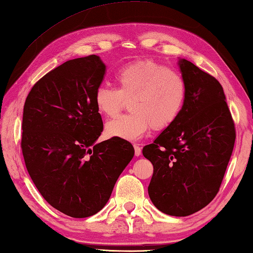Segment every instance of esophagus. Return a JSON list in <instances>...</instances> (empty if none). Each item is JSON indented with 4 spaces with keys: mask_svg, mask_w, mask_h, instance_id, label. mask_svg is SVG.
I'll return each instance as SVG.
<instances>
[{
    "mask_svg": "<svg viewBox=\"0 0 253 253\" xmlns=\"http://www.w3.org/2000/svg\"><path fill=\"white\" fill-rule=\"evenodd\" d=\"M134 148H135V155L139 156L140 154H142V148H140L138 145H134Z\"/></svg>",
    "mask_w": 253,
    "mask_h": 253,
    "instance_id": "obj_1",
    "label": "esophagus"
}]
</instances>
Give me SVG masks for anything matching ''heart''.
Returning a JSON list of instances; mask_svg holds the SVG:
<instances>
[{"mask_svg":"<svg viewBox=\"0 0 253 253\" xmlns=\"http://www.w3.org/2000/svg\"><path fill=\"white\" fill-rule=\"evenodd\" d=\"M117 89L101 84L96 89L93 102L98 113L114 117L130 100L129 115L106 124L109 138L138 140L149 128L163 130L181 116L187 98V87L178 71L169 69L154 60L144 59L127 63L115 75Z\"/></svg>","mask_w":253,"mask_h":253,"instance_id":"b5f03b06","label":"heart"}]
</instances>
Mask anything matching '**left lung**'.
<instances>
[{
    "label": "left lung",
    "mask_w": 253,
    "mask_h": 253,
    "mask_svg": "<svg viewBox=\"0 0 253 253\" xmlns=\"http://www.w3.org/2000/svg\"><path fill=\"white\" fill-rule=\"evenodd\" d=\"M187 98L181 116L143 148L154 166L149 199L163 213L187 216L219 192L235 130L223 88L214 77L178 60Z\"/></svg>",
    "instance_id": "left-lung-1"
}]
</instances>
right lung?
I'll list each match as a JSON object with an SVG mask.
<instances>
[{
    "instance_id": "right-lung-1",
    "label": "right lung",
    "mask_w": 253,
    "mask_h": 253,
    "mask_svg": "<svg viewBox=\"0 0 253 253\" xmlns=\"http://www.w3.org/2000/svg\"><path fill=\"white\" fill-rule=\"evenodd\" d=\"M105 74L96 54L68 60L33 85L23 108L30 177L51 207L78 219L105 207L135 154L127 140L97 143L104 126L93 96Z\"/></svg>"
}]
</instances>
